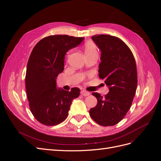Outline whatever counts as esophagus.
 Listing matches in <instances>:
<instances>
[{
    "label": "esophagus",
    "instance_id": "1",
    "mask_svg": "<svg viewBox=\"0 0 161 161\" xmlns=\"http://www.w3.org/2000/svg\"><path fill=\"white\" fill-rule=\"evenodd\" d=\"M80 94L82 96L86 97V96H89L90 95V92H87V91H80Z\"/></svg>",
    "mask_w": 161,
    "mask_h": 161
}]
</instances>
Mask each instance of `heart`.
Masks as SVG:
<instances>
[{"mask_svg":"<svg viewBox=\"0 0 161 161\" xmlns=\"http://www.w3.org/2000/svg\"><path fill=\"white\" fill-rule=\"evenodd\" d=\"M85 54H90V53L97 52V47L93 42H87L84 46Z\"/></svg>","mask_w":161,"mask_h":161,"instance_id":"obj_1","label":"heart"}]
</instances>
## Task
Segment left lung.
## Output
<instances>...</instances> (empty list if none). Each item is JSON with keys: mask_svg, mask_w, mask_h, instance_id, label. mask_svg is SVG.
Segmentation results:
<instances>
[{"mask_svg": "<svg viewBox=\"0 0 161 161\" xmlns=\"http://www.w3.org/2000/svg\"><path fill=\"white\" fill-rule=\"evenodd\" d=\"M91 38L101 50L99 76L105 80L109 92L105 97L92 92L97 104L90 109L89 114L101 125H114L127 114L136 94V61L128 46L119 38L109 35H95Z\"/></svg>", "mask_w": 161, "mask_h": 161, "instance_id": "1", "label": "left lung"}]
</instances>
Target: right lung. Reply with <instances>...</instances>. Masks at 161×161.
Wrapping results in <instances>:
<instances>
[{"label": "right lung", "instance_id": "add662e5", "mask_svg": "<svg viewBox=\"0 0 161 161\" xmlns=\"http://www.w3.org/2000/svg\"><path fill=\"white\" fill-rule=\"evenodd\" d=\"M83 40L67 35L50 36L33 47L27 62L25 86L31 112L41 124L56 125L64 121L72 101L79 96V88L70 91L57 88L56 78L64 70L66 53Z\"/></svg>", "mask_w": 161, "mask_h": 161}]
</instances>
